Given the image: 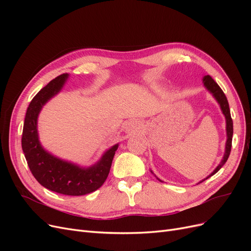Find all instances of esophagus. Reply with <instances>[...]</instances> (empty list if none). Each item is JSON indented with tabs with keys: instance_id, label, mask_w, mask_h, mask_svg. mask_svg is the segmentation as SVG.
<instances>
[{
	"instance_id": "obj_1",
	"label": "esophagus",
	"mask_w": 251,
	"mask_h": 251,
	"mask_svg": "<svg viewBox=\"0 0 251 251\" xmlns=\"http://www.w3.org/2000/svg\"><path fill=\"white\" fill-rule=\"evenodd\" d=\"M138 128V123L137 121H130V123L126 124V132H133L135 130H137Z\"/></svg>"
}]
</instances>
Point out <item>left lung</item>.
<instances>
[{"label": "left lung", "instance_id": "1", "mask_svg": "<svg viewBox=\"0 0 251 251\" xmlns=\"http://www.w3.org/2000/svg\"><path fill=\"white\" fill-rule=\"evenodd\" d=\"M203 82H204V86L207 88V90L209 92L215 96V98L217 100V101L219 102L220 107H221V110L223 112V114L225 115L226 118V132H227V141H226V147H225V154L224 157L222 159L221 163H220L217 169L212 172L207 178H205L204 180L208 179L209 177H211L212 175H215L220 169L222 168V166L225 164V162L227 161V159L229 157L230 154V151H231V141H232V134H233V126H232V119L230 116V110H229V104L228 101H227V98L224 94V92L222 91V89L219 87L218 83L211 78V76L209 75H206V76H204L203 78ZM204 180H202L201 182H203ZM200 182V183H201Z\"/></svg>", "mask_w": 251, "mask_h": 251}]
</instances>
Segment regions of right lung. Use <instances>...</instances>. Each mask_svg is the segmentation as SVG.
I'll use <instances>...</instances> for the list:
<instances>
[{
    "mask_svg": "<svg viewBox=\"0 0 251 251\" xmlns=\"http://www.w3.org/2000/svg\"><path fill=\"white\" fill-rule=\"evenodd\" d=\"M67 78L68 73L58 75L33 97L26 112L22 149L30 171L40 184L58 194L82 196L95 192L104 183L118 144L105 151L100 160L89 169L60 160L42 148L37 136V116L43 105L59 92Z\"/></svg>",
    "mask_w": 251,
    "mask_h": 251,
    "instance_id": "obj_1",
    "label": "right lung"
}]
</instances>
